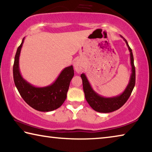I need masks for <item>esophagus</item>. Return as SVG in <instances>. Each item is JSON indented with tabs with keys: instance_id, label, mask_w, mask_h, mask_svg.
Listing matches in <instances>:
<instances>
[{
	"instance_id": "1",
	"label": "esophagus",
	"mask_w": 152,
	"mask_h": 152,
	"mask_svg": "<svg viewBox=\"0 0 152 152\" xmlns=\"http://www.w3.org/2000/svg\"><path fill=\"white\" fill-rule=\"evenodd\" d=\"M74 67L77 72H80L83 70V64L79 60H77L74 63Z\"/></svg>"
}]
</instances>
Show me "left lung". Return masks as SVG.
Wrapping results in <instances>:
<instances>
[{
	"mask_svg": "<svg viewBox=\"0 0 152 152\" xmlns=\"http://www.w3.org/2000/svg\"><path fill=\"white\" fill-rule=\"evenodd\" d=\"M125 41L130 52L131 66H132V74H131L129 82L127 87L121 94L113 97H104L99 95L95 92L87 79L85 74H82L80 77L82 80V85L85 95L86 101L90 106L94 110L99 113H110L120 109L129 98L135 84V69L134 66V60L132 49L130 48L128 43L122 35H121Z\"/></svg>",
	"mask_w": 152,
	"mask_h": 152,
	"instance_id": "left-lung-1",
	"label": "left lung"
}]
</instances>
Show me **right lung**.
<instances>
[{
    "label": "right lung",
    "instance_id": "right-lung-1",
    "mask_svg": "<svg viewBox=\"0 0 152 152\" xmlns=\"http://www.w3.org/2000/svg\"><path fill=\"white\" fill-rule=\"evenodd\" d=\"M25 37L17 48L13 65L15 84L23 99L39 111L48 112L58 109L65 101L71 80L74 75L73 66L66 67L50 85L36 87L25 80L20 73L19 56Z\"/></svg>",
    "mask_w": 152,
    "mask_h": 152
}]
</instances>
